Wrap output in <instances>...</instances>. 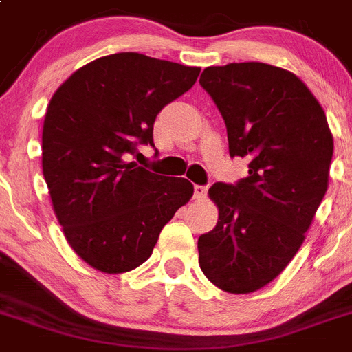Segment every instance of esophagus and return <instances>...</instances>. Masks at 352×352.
I'll return each instance as SVG.
<instances>
[{
	"label": "esophagus",
	"mask_w": 352,
	"mask_h": 352,
	"mask_svg": "<svg viewBox=\"0 0 352 352\" xmlns=\"http://www.w3.org/2000/svg\"><path fill=\"white\" fill-rule=\"evenodd\" d=\"M206 192H208V187L206 186H195V198L196 199H205L206 198Z\"/></svg>",
	"instance_id": "1"
}]
</instances>
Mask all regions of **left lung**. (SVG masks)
I'll return each mask as SVG.
<instances>
[{"mask_svg":"<svg viewBox=\"0 0 352 352\" xmlns=\"http://www.w3.org/2000/svg\"><path fill=\"white\" fill-rule=\"evenodd\" d=\"M199 85L221 111L229 154L248 177L217 182V226L198 239L199 267L228 294H252L290 264L328 189L333 137L318 98L294 72L262 62L212 65Z\"/></svg>","mask_w":352,"mask_h":352,"instance_id":"8db88e82","label":"left lung"}]
</instances>
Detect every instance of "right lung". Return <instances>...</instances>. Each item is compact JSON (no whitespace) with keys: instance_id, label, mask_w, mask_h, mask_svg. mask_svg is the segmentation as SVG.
<instances>
[{"instance_id":"right-lung-1","label":"right lung","mask_w":352,"mask_h":352,"mask_svg":"<svg viewBox=\"0 0 352 352\" xmlns=\"http://www.w3.org/2000/svg\"><path fill=\"white\" fill-rule=\"evenodd\" d=\"M199 71L123 52L80 67L52 97L43 175L69 246L97 271L120 274L144 264L161 229L192 198L187 179L156 175L126 156L139 144L154 146L156 116Z\"/></svg>"}]
</instances>
